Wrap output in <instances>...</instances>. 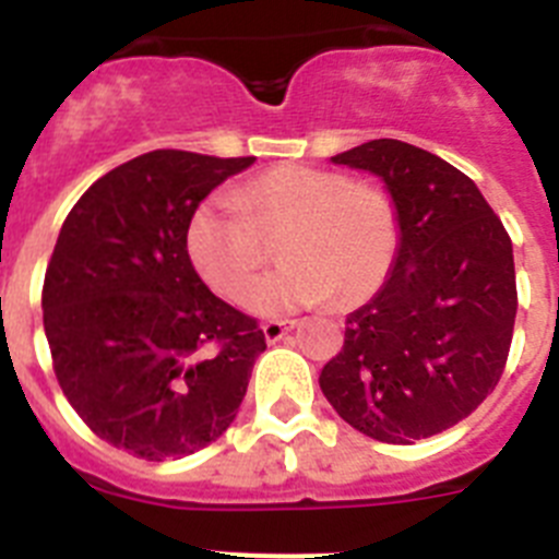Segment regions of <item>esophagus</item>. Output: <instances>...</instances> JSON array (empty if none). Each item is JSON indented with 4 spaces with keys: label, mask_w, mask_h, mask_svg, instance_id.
Listing matches in <instances>:
<instances>
[{
    "label": "esophagus",
    "mask_w": 559,
    "mask_h": 559,
    "mask_svg": "<svg viewBox=\"0 0 559 559\" xmlns=\"http://www.w3.org/2000/svg\"><path fill=\"white\" fill-rule=\"evenodd\" d=\"M294 328H296L294 319H271V322L263 324L265 341H269V344H276V341L283 338L285 333H290Z\"/></svg>",
    "instance_id": "34e87169"
}]
</instances>
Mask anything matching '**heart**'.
<instances>
[{"label":"heart","instance_id":"heart-1","mask_svg":"<svg viewBox=\"0 0 559 559\" xmlns=\"http://www.w3.org/2000/svg\"><path fill=\"white\" fill-rule=\"evenodd\" d=\"M204 201L187 221L192 269L221 296L243 302L277 240L286 265L249 295L257 313L328 302L355 308L386 285L400 251V212L383 187L347 173L276 165L231 195Z\"/></svg>","mask_w":559,"mask_h":559}]
</instances>
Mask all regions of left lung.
Returning <instances> with one entry per match:
<instances>
[{
	"label": "left lung",
	"instance_id": "left-lung-1",
	"mask_svg": "<svg viewBox=\"0 0 559 559\" xmlns=\"http://www.w3.org/2000/svg\"><path fill=\"white\" fill-rule=\"evenodd\" d=\"M335 165L386 181L400 251L372 302L347 316L319 386L355 431L389 445L442 433L498 386L515 328L512 240L462 170L400 140H372Z\"/></svg>",
	"mask_w": 559,
	"mask_h": 559
}]
</instances>
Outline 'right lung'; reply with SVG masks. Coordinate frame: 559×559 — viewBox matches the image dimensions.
Listing matches in <instances>:
<instances>
[{"instance_id": "1", "label": "right lung", "mask_w": 559, "mask_h": 559, "mask_svg": "<svg viewBox=\"0 0 559 559\" xmlns=\"http://www.w3.org/2000/svg\"><path fill=\"white\" fill-rule=\"evenodd\" d=\"M251 162L142 153L63 221L41 290L52 369L92 433L131 456L181 459L215 442L265 349L257 319L201 283L185 246L195 206Z\"/></svg>"}]
</instances>
